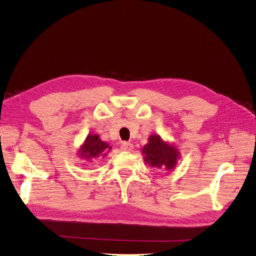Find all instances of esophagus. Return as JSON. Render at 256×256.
Segmentation results:
<instances>
[{
    "label": "esophagus",
    "mask_w": 256,
    "mask_h": 256,
    "mask_svg": "<svg viewBox=\"0 0 256 256\" xmlns=\"http://www.w3.org/2000/svg\"><path fill=\"white\" fill-rule=\"evenodd\" d=\"M133 148L134 146L130 142H122V144H121V148L123 150H133Z\"/></svg>",
    "instance_id": "34e87169"
}]
</instances>
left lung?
Returning a JSON list of instances; mask_svg holds the SVG:
<instances>
[{"label":"left lung","instance_id":"obj_1","mask_svg":"<svg viewBox=\"0 0 256 256\" xmlns=\"http://www.w3.org/2000/svg\"><path fill=\"white\" fill-rule=\"evenodd\" d=\"M142 154L144 162L150 166L166 168L168 171L175 168L179 157L178 150L164 142L158 135L148 137V144L144 146Z\"/></svg>","mask_w":256,"mask_h":256}]
</instances>
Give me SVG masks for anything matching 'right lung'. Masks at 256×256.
Here are the masks:
<instances>
[{"instance_id":"obj_1","label":"right lung","mask_w":256,"mask_h":256,"mask_svg":"<svg viewBox=\"0 0 256 256\" xmlns=\"http://www.w3.org/2000/svg\"><path fill=\"white\" fill-rule=\"evenodd\" d=\"M112 146H110L106 142H104L100 138L99 135H88L85 139L83 146H81L79 150L80 158L86 159V160H92L98 157H106L108 150H110Z\"/></svg>"}]
</instances>
